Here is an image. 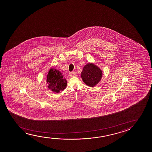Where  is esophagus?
<instances>
[{
	"label": "esophagus",
	"instance_id": "34e87169",
	"mask_svg": "<svg viewBox=\"0 0 152 152\" xmlns=\"http://www.w3.org/2000/svg\"><path fill=\"white\" fill-rule=\"evenodd\" d=\"M69 76H70L71 77H74V76H75L76 73H75L74 72H72L71 73H69Z\"/></svg>",
	"mask_w": 152,
	"mask_h": 152
}]
</instances>
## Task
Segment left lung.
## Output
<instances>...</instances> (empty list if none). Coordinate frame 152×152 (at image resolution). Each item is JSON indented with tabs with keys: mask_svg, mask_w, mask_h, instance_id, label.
<instances>
[{
	"mask_svg": "<svg viewBox=\"0 0 152 152\" xmlns=\"http://www.w3.org/2000/svg\"><path fill=\"white\" fill-rule=\"evenodd\" d=\"M102 71L98 67L92 63L86 65L81 73L83 82L90 87H93L100 81L102 77Z\"/></svg>",
	"mask_w": 152,
	"mask_h": 152,
	"instance_id": "left-lung-1",
	"label": "left lung"
}]
</instances>
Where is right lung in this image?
<instances>
[{
	"mask_svg": "<svg viewBox=\"0 0 152 152\" xmlns=\"http://www.w3.org/2000/svg\"><path fill=\"white\" fill-rule=\"evenodd\" d=\"M47 83L49 89L58 93L63 91L67 86V81L62 73L56 69H51L47 78Z\"/></svg>",
	"mask_w": 152,
	"mask_h": 152,
	"instance_id": "obj_1",
	"label": "right lung"
}]
</instances>
